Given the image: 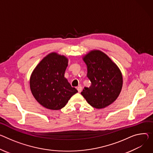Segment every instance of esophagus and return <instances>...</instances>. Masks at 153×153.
Wrapping results in <instances>:
<instances>
[{
    "label": "esophagus",
    "mask_w": 153,
    "mask_h": 153,
    "mask_svg": "<svg viewBox=\"0 0 153 153\" xmlns=\"http://www.w3.org/2000/svg\"><path fill=\"white\" fill-rule=\"evenodd\" d=\"M77 91H78L79 93H80V92L82 91V87L79 86V87H77Z\"/></svg>",
    "instance_id": "34e87169"
}]
</instances>
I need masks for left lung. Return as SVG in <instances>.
I'll list each match as a JSON object with an SVG mask.
<instances>
[{
	"label": "left lung",
	"instance_id": "1",
	"mask_svg": "<svg viewBox=\"0 0 153 153\" xmlns=\"http://www.w3.org/2000/svg\"><path fill=\"white\" fill-rule=\"evenodd\" d=\"M87 66V77L91 85L85 87L81 94L88 103L96 108L112 104L118 97L123 85L120 69L110 59L100 51H93L84 57Z\"/></svg>",
	"mask_w": 153,
	"mask_h": 153
}]
</instances>
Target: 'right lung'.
Masks as SVG:
<instances>
[{
    "mask_svg": "<svg viewBox=\"0 0 153 153\" xmlns=\"http://www.w3.org/2000/svg\"><path fill=\"white\" fill-rule=\"evenodd\" d=\"M68 62L63 55L51 53L39 62L31 75L30 87L32 94L47 108L61 109L78 92L64 77Z\"/></svg>",
    "mask_w": 153,
    "mask_h": 153,
    "instance_id": "right-lung-1",
    "label": "right lung"
}]
</instances>
